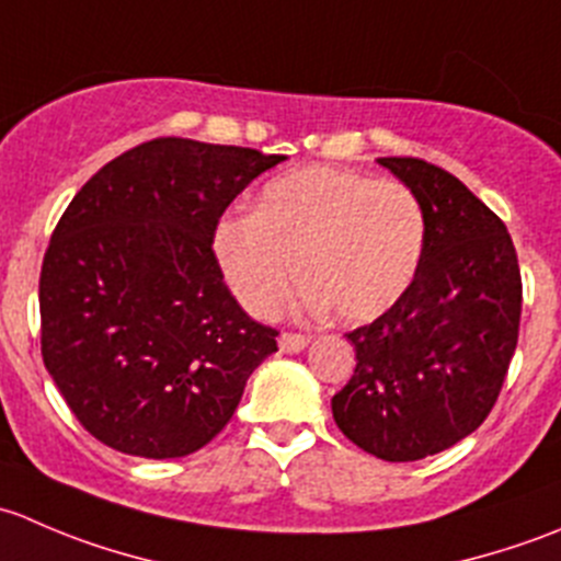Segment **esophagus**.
Masks as SVG:
<instances>
[{"instance_id":"1","label":"esophagus","mask_w":561,"mask_h":561,"mask_svg":"<svg viewBox=\"0 0 561 561\" xmlns=\"http://www.w3.org/2000/svg\"><path fill=\"white\" fill-rule=\"evenodd\" d=\"M309 344V336H304V333H293V331H285L279 336V347L282 353H301L304 347Z\"/></svg>"}]
</instances>
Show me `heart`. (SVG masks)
I'll return each mask as SVG.
<instances>
[{"label": "heart", "mask_w": 561, "mask_h": 561, "mask_svg": "<svg viewBox=\"0 0 561 561\" xmlns=\"http://www.w3.org/2000/svg\"><path fill=\"white\" fill-rule=\"evenodd\" d=\"M426 214L401 181L301 168L268 181L254 214L217 225L214 252L230 290L257 317L279 312L304 276L307 307L369 322L404 298L421 268Z\"/></svg>", "instance_id": "heart-1"}]
</instances>
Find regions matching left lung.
Returning <instances> with one entry per match:
<instances>
[{"label": "left lung", "mask_w": 561, "mask_h": 561, "mask_svg": "<svg viewBox=\"0 0 561 561\" xmlns=\"http://www.w3.org/2000/svg\"><path fill=\"white\" fill-rule=\"evenodd\" d=\"M426 214L421 268L393 309L347 333L355 371L331 399L344 437L382 461L448 450L500 399L522 322V268L505 222L456 175L380 157Z\"/></svg>", "instance_id": "left-lung-1"}]
</instances>
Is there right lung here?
<instances>
[{"mask_svg": "<svg viewBox=\"0 0 561 561\" xmlns=\"http://www.w3.org/2000/svg\"><path fill=\"white\" fill-rule=\"evenodd\" d=\"M154 138L100 168L56 222L39 271V350L94 439L144 458L211 443L276 328L236 301L214 254L225 208L282 162Z\"/></svg>", "mask_w": 561, "mask_h": 561, "instance_id": "add662e5", "label": "right lung"}]
</instances>
